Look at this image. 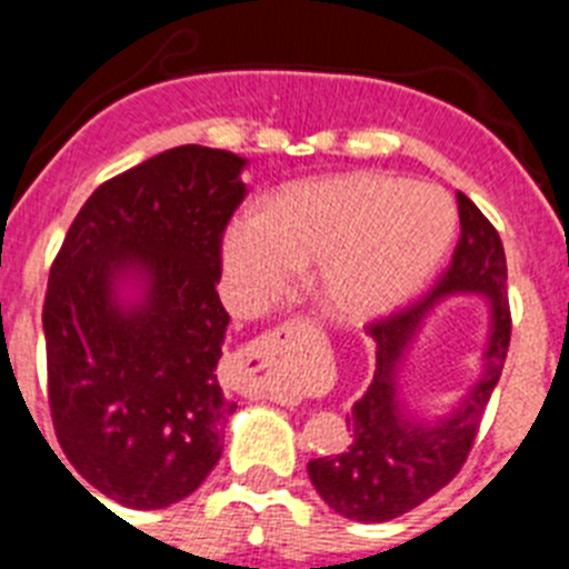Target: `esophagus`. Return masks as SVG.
<instances>
[{"instance_id": "esophagus-1", "label": "esophagus", "mask_w": 569, "mask_h": 569, "mask_svg": "<svg viewBox=\"0 0 569 569\" xmlns=\"http://www.w3.org/2000/svg\"><path fill=\"white\" fill-rule=\"evenodd\" d=\"M276 336H279V333H276ZM276 336L273 333H264V336H261V339H256L253 341V353H250V356H253V359H268L270 350H273L276 341H279V339H276Z\"/></svg>"}]
</instances>
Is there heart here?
Returning a JSON list of instances; mask_svg holds the SVG:
<instances>
[{"label":"heart","mask_w":569,"mask_h":569,"mask_svg":"<svg viewBox=\"0 0 569 569\" xmlns=\"http://www.w3.org/2000/svg\"><path fill=\"white\" fill-rule=\"evenodd\" d=\"M456 233L445 190L385 173L293 184L259 216H236L222 261L241 305L279 296L316 264V296L330 319L367 321L393 310L433 273Z\"/></svg>","instance_id":"b5f03b06"}]
</instances>
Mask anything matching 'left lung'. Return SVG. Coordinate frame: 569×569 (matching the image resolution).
Returning <instances> with one entry per match:
<instances>
[{
  "mask_svg": "<svg viewBox=\"0 0 569 569\" xmlns=\"http://www.w3.org/2000/svg\"><path fill=\"white\" fill-rule=\"evenodd\" d=\"M461 219L459 244L430 293L401 310L367 325L376 341L373 381L347 413L350 445L308 465L310 481L339 516L365 525L399 519L459 476L481 416L499 385L510 347V301H507V259L499 230L465 193H456ZM481 292L491 299V341L486 370L453 415L421 426L398 401V367L403 350L441 295Z\"/></svg>",
  "mask_w": 569,
  "mask_h": 569,
  "instance_id": "obj_1",
  "label": "left lung"
}]
</instances>
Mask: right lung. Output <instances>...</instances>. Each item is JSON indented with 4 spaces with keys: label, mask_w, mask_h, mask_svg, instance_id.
Segmentation results:
<instances>
[{
    "label": "right lung",
    "mask_w": 569,
    "mask_h": 569,
    "mask_svg": "<svg viewBox=\"0 0 569 569\" xmlns=\"http://www.w3.org/2000/svg\"><path fill=\"white\" fill-rule=\"evenodd\" d=\"M241 168L230 150L182 144L113 176L50 264L42 325L59 447L93 490L133 510L182 501L222 456L236 405L216 379L230 321L216 281ZM124 278L143 284L136 306L118 299Z\"/></svg>",
    "instance_id": "right-lung-1"
}]
</instances>
